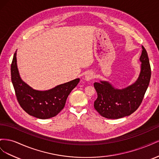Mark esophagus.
Instances as JSON below:
<instances>
[{
  "label": "esophagus",
  "mask_w": 159,
  "mask_h": 159,
  "mask_svg": "<svg viewBox=\"0 0 159 159\" xmlns=\"http://www.w3.org/2000/svg\"><path fill=\"white\" fill-rule=\"evenodd\" d=\"M94 78V75L93 73H91V72H88L85 74V77H84V79L86 81H90L91 80H92Z\"/></svg>",
  "instance_id": "1"
}]
</instances>
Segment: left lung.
<instances>
[{"label": "left lung", "mask_w": 159, "mask_h": 159, "mask_svg": "<svg viewBox=\"0 0 159 159\" xmlns=\"http://www.w3.org/2000/svg\"><path fill=\"white\" fill-rule=\"evenodd\" d=\"M139 61L141 62L137 80L127 87L118 89L107 81L94 83L98 98L94 102L95 110L102 117L117 119L129 116L141 105L150 81L151 70L147 52L145 48Z\"/></svg>", "instance_id": "8db88e82"}]
</instances>
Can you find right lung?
<instances>
[{"label":"right lung","mask_w":159,"mask_h":159,"mask_svg":"<svg viewBox=\"0 0 159 159\" xmlns=\"http://www.w3.org/2000/svg\"><path fill=\"white\" fill-rule=\"evenodd\" d=\"M16 61V51L11 64V80L21 107L28 114L38 119H46L55 117L64 109L67 98L80 82V78L48 90L34 89L22 80Z\"/></svg>","instance_id":"add662e5"}]
</instances>
